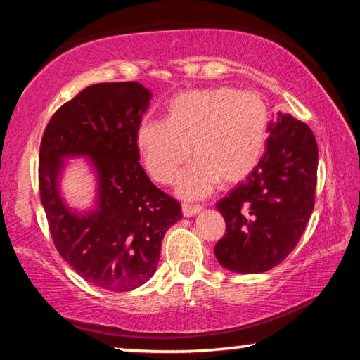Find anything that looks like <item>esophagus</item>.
I'll return each mask as SVG.
<instances>
[{
    "label": "esophagus",
    "instance_id": "34e87169",
    "mask_svg": "<svg viewBox=\"0 0 360 360\" xmlns=\"http://www.w3.org/2000/svg\"><path fill=\"white\" fill-rule=\"evenodd\" d=\"M202 210H203V206H200V205H188V203L182 205V214H184L186 217H192Z\"/></svg>",
    "mask_w": 360,
    "mask_h": 360
}]
</instances>
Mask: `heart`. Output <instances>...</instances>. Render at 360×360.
Here are the masks:
<instances>
[{"instance_id": "1", "label": "heart", "mask_w": 360, "mask_h": 360, "mask_svg": "<svg viewBox=\"0 0 360 360\" xmlns=\"http://www.w3.org/2000/svg\"><path fill=\"white\" fill-rule=\"evenodd\" d=\"M268 138L265 100L231 87L181 92L168 103L165 122L146 120L136 131L144 165L160 184L173 182L192 155L195 163L178 182L179 193L187 198L203 197L216 184L246 179L264 157Z\"/></svg>"}]
</instances>
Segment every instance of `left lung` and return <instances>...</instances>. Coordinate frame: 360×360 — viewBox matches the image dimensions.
I'll return each mask as SVG.
<instances>
[{
    "instance_id": "left-lung-1",
    "label": "left lung",
    "mask_w": 360,
    "mask_h": 360,
    "mask_svg": "<svg viewBox=\"0 0 360 360\" xmlns=\"http://www.w3.org/2000/svg\"><path fill=\"white\" fill-rule=\"evenodd\" d=\"M318 143L311 129L278 112L257 168L216 206L225 233L214 246L224 268L264 273L294 251L314 208Z\"/></svg>"
}]
</instances>
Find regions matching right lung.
Here are the masks:
<instances>
[{"label": "right lung", "mask_w": 360, "mask_h": 360, "mask_svg": "<svg viewBox=\"0 0 360 360\" xmlns=\"http://www.w3.org/2000/svg\"><path fill=\"white\" fill-rule=\"evenodd\" d=\"M152 94L139 82H103L57 109L39 148V195L53 245L87 283L112 292L152 278L181 205L139 165L136 131ZM89 156L99 181L97 208L77 215L58 187L63 160Z\"/></svg>", "instance_id": "1"}]
</instances>
